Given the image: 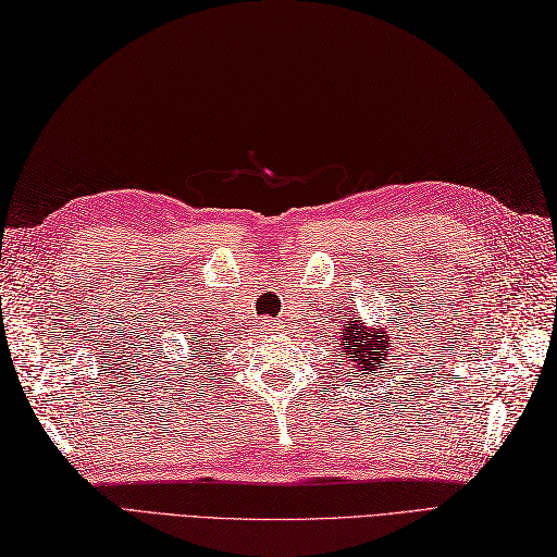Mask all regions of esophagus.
Here are the masks:
<instances>
[{
  "label": "esophagus",
  "instance_id": "esophagus-1",
  "mask_svg": "<svg viewBox=\"0 0 557 557\" xmlns=\"http://www.w3.org/2000/svg\"><path fill=\"white\" fill-rule=\"evenodd\" d=\"M274 325L272 323H269V320H264V323H262V330H272Z\"/></svg>",
  "mask_w": 557,
  "mask_h": 557
}]
</instances>
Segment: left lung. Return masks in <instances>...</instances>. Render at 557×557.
Here are the masks:
<instances>
[{
    "label": "left lung",
    "instance_id": "8db88e82",
    "mask_svg": "<svg viewBox=\"0 0 557 557\" xmlns=\"http://www.w3.org/2000/svg\"><path fill=\"white\" fill-rule=\"evenodd\" d=\"M391 327L395 325H387L385 320L367 323L356 313L339 325V332H336L339 348L336 350H339L342 360L352 367V372L360 374V381L364 376L381 379V369L397 367L395 360H399V356L395 350V342L401 339V334Z\"/></svg>",
    "mask_w": 557,
    "mask_h": 557
}]
</instances>
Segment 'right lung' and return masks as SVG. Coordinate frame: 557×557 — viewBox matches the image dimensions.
I'll list each match as a JSON object with an SVG mask.
<instances>
[{
	"instance_id": "obj_1",
	"label": "right lung",
	"mask_w": 557,
	"mask_h": 557,
	"mask_svg": "<svg viewBox=\"0 0 557 557\" xmlns=\"http://www.w3.org/2000/svg\"><path fill=\"white\" fill-rule=\"evenodd\" d=\"M215 356H223V352H218L213 346H211V342H209V334H199V330H193L190 332V364H195L197 367V372H199V367H211L213 364V360H215ZM183 367V364H181ZM190 369V367H188ZM195 372V374H197ZM193 381V379H190Z\"/></svg>"
}]
</instances>
